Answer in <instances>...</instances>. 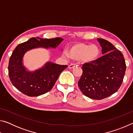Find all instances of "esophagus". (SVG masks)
Returning a JSON list of instances; mask_svg holds the SVG:
<instances>
[{
  "mask_svg": "<svg viewBox=\"0 0 133 133\" xmlns=\"http://www.w3.org/2000/svg\"><path fill=\"white\" fill-rule=\"evenodd\" d=\"M76 67V66L75 64H70L69 66V69H74L75 68V67Z\"/></svg>",
  "mask_w": 133,
  "mask_h": 133,
  "instance_id": "34e87169",
  "label": "esophagus"
}]
</instances>
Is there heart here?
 <instances>
[{
	"label": "heart",
	"mask_w": 133,
	"mask_h": 133,
	"mask_svg": "<svg viewBox=\"0 0 133 133\" xmlns=\"http://www.w3.org/2000/svg\"><path fill=\"white\" fill-rule=\"evenodd\" d=\"M100 55V49L97 45L77 43L70 47L67 52L63 51L62 56L83 63H91L97 59Z\"/></svg>",
	"instance_id": "heart-1"
}]
</instances>
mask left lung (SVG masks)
I'll use <instances>...</instances> for the list:
<instances>
[{
	"mask_svg": "<svg viewBox=\"0 0 133 133\" xmlns=\"http://www.w3.org/2000/svg\"><path fill=\"white\" fill-rule=\"evenodd\" d=\"M102 57L83 64V74L78 82L82 93L88 97L102 100L115 93L121 86L126 70L120 51L107 40L98 38Z\"/></svg>",
	"mask_w": 133,
	"mask_h": 133,
	"instance_id": "1",
	"label": "left lung"
}]
</instances>
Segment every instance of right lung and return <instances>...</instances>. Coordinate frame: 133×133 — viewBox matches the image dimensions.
Wrapping results in <instances>:
<instances>
[{
  "label": "right lung",
  "mask_w": 133,
  "mask_h": 133,
  "mask_svg": "<svg viewBox=\"0 0 133 133\" xmlns=\"http://www.w3.org/2000/svg\"><path fill=\"white\" fill-rule=\"evenodd\" d=\"M63 40L60 37H32L17 45L10 56L8 66L10 80L16 88L30 97L42 95L53 88L60 74L67 67V65L48 62L41 69L29 71L23 65V57L29 50L37 48H56Z\"/></svg>",
  "instance_id": "obj_1"
}]
</instances>
